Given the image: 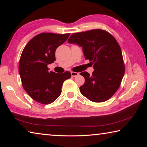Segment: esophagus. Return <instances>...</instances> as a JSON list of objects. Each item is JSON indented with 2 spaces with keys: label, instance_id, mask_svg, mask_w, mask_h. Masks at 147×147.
Wrapping results in <instances>:
<instances>
[{
  "label": "esophagus",
  "instance_id": "34e87169",
  "mask_svg": "<svg viewBox=\"0 0 147 147\" xmlns=\"http://www.w3.org/2000/svg\"><path fill=\"white\" fill-rule=\"evenodd\" d=\"M71 76L73 77H76L79 74L78 73H76V72H71Z\"/></svg>",
  "mask_w": 147,
  "mask_h": 147
}]
</instances>
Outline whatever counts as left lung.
<instances>
[{
  "instance_id": "obj_1",
  "label": "left lung",
  "mask_w": 147,
  "mask_h": 147,
  "mask_svg": "<svg viewBox=\"0 0 147 147\" xmlns=\"http://www.w3.org/2000/svg\"><path fill=\"white\" fill-rule=\"evenodd\" d=\"M68 43L82 47L86 59L93 65L90 75L82 72L85 83L80 91L89 100L102 102L117 91L124 74V65L121 47L114 37L101 29L74 33Z\"/></svg>"
}]
</instances>
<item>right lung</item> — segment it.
Here are the masks:
<instances>
[{
    "mask_svg": "<svg viewBox=\"0 0 147 147\" xmlns=\"http://www.w3.org/2000/svg\"><path fill=\"white\" fill-rule=\"evenodd\" d=\"M70 34L41 33L30 40L21 54L19 72L23 88L35 101L49 104L61 93L63 83L71 73H55L47 65L56 60V49L66 41Z\"/></svg>",
    "mask_w": 147,
    "mask_h": 147,
    "instance_id": "right-lung-1",
    "label": "right lung"
}]
</instances>
